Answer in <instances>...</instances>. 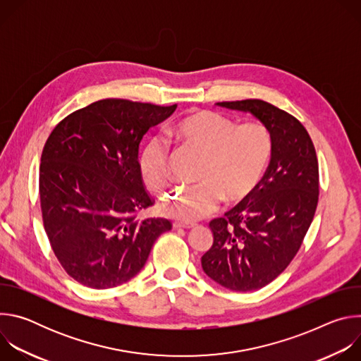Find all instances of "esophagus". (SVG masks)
I'll use <instances>...</instances> for the list:
<instances>
[{
	"mask_svg": "<svg viewBox=\"0 0 361 361\" xmlns=\"http://www.w3.org/2000/svg\"><path fill=\"white\" fill-rule=\"evenodd\" d=\"M195 224L194 223H183V221H174L173 223V227L174 228H192Z\"/></svg>",
	"mask_w": 361,
	"mask_h": 361,
	"instance_id": "obj_1",
	"label": "esophagus"
}]
</instances>
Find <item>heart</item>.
I'll return each mask as SVG.
<instances>
[{
  "mask_svg": "<svg viewBox=\"0 0 361 361\" xmlns=\"http://www.w3.org/2000/svg\"><path fill=\"white\" fill-rule=\"evenodd\" d=\"M171 134L184 147L202 157L194 185L180 187L160 204L164 216L195 221L227 205L244 202L259 188L273 152L270 130L257 120L237 124L212 110H198L178 120ZM144 181L154 190L171 183V154L161 138L149 140L138 159Z\"/></svg>",
  "mask_w": 361,
  "mask_h": 361,
  "instance_id": "obj_1",
  "label": "heart"
}]
</instances>
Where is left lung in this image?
<instances>
[{
	"mask_svg": "<svg viewBox=\"0 0 361 361\" xmlns=\"http://www.w3.org/2000/svg\"><path fill=\"white\" fill-rule=\"evenodd\" d=\"M217 106L251 113L273 138L271 160L259 188L210 221L214 241L201 257L210 279L245 293L271 283L300 250L319 202V161L304 126L270 102L254 98Z\"/></svg>",
	"mask_w": 361,
	"mask_h": 361,
	"instance_id": "1",
	"label": "left lung"
}]
</instances>
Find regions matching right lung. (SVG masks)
Instances as JSON below:
<instances>
[{
	"label": "right lung",
	"mask_w": 361,
	"mask_h": 361,
	"mask_svg": "<svg viewBox=\"0 0 361 361\" xmlns=\"http://www.w3.org/2000/svg\"><path fill=\"white\" fill-rule=\"evenodd\" d=\"M176 109L106 98L51 131L39 164L42 223L57 260L80 284L104 290L128 281L144 267L154 241L171 230L166 219L137 220L154 204L138 147Z\"/></svg>",
	"instance_id": "1"
}]
</instances>
